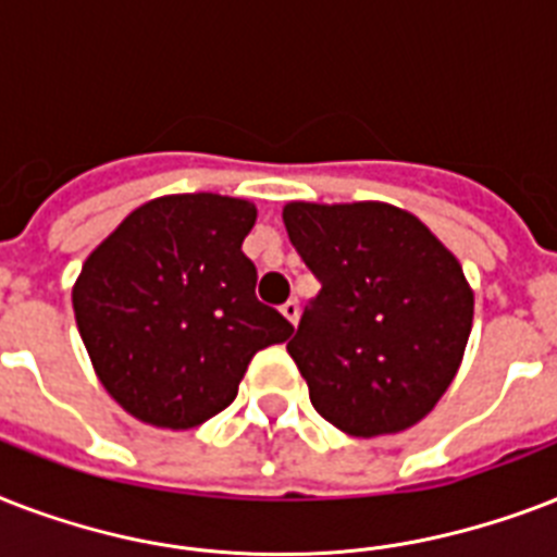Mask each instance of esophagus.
Segmentation results:
<instances>
[{
    "mask_svg": "<svg viewBox=\"0 0 557 557\" xmlns=\"http://www.w3.org/2000/svg\"><path fill=\"white\" fill-rule=\"evenodd\" d=\"M280 312H283V318H286L288 323H297V318H300V306H297V300H286V304L280 306Z\"/></svg>",
    "mask_w": 557,
    "mask_h": 557,
    "instance_id": "obj_1",
    "label": "esophagus"
}]
</instances>
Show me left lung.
I'll list each match as a JSON object with an SVG mask.
<instances>
[{
	"mask_svg": "<svg viewBox=\"0 0 557 557\" xmlns=\"http://www.w3.org/2000/svg\"><path fill=\"white\" fill-rule=\"evenodd\" d=\"M283 222L321 280L288 341L312 407L358 440L413 428L466 356L474 292L459 260L387 201H288Z\"/></svg>",
	"mask_w": 557,
	"mask_h": 557,
	"instance_id": "left-lung-1",
	"label": "left lung"
}]
</instances>
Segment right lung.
<instances>
[{
    "mask_svg": "<svg viewBox=\"0 0 557 557\" xmlns=\"http://www.w3.org/2000/svg\"><path fill=\"white\" fill-rule=\"evenodd\" d=\"M257 205L173 193L135 208L74 280V321L107 393L156 428L187 431L236 398L253 352L295 326L253 295L243 239Z\"/></svg>",
    "mask_w": 557,
    "mask_h": 557,
    "instance_id": "obj_1",
    "label": "right lung"
}]
</instances>
